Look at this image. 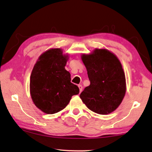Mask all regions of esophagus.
Returning <instances> with one entry per match:
<instances>
[{"label":"esophagus","instance_id":"esophagus-1","mask_svg":"<svg viewBox=\"0 0 152 152\" xmlns=\"http://www.w3.org/2000/svg\"><path fill=\"white\" fill-rule=\"evenodd\" d=\"M78 88H79V90H80V93L82 91V88H83V87H82V86L81 84H80V85H78Z\"/></svg>","mask_w":152,"mask_h":152}]
</instances>
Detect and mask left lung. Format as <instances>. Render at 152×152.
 <instances>
[{
  "mask_svg": "<svg viewBox=\"0 0 152 152\" xmlns=\"http://www.w3.org/2000/svg\"><path fill=\"white\" fill-rule=\"evenodd\" d=\"M90 84L80 95L88 109L99 114L114 112L122 103L126 91L125 74L115 54L106 49H96L82 54Z\"/></svg>",
  "mask_w": 152,
  "mask_h": 152,
  "instance_id": "1",
  "label": "left lung"
}]
</instances>
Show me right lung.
Instances as JSON below:
<instances>
[{
    "label": "right lung",
    "instance_id": "add662e5",
    "mask_svg": "<svg viewBox=\"0 0 152 152\" xmlns=\"http://www.w3.org/2000/svg\"><path fill=\"white\" fill-rule=\"evenodd\" d=\"M60 48H52L38 58L32 69L30 92L35 106L48 114L65 108L79 88L72 83L70 74L65 69L68 59Z\"/></svg>",
    "mask_w": 152,
    "mask_h": 152
}]
</instances>
